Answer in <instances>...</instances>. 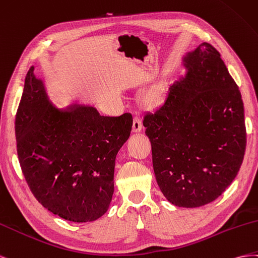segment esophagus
I'll return each mask as SVG.
<instances>
[{"label":"esophagus","mask_w":258,"mask_h":258,"mask_svg":"<svg viewBox=\"0 0 258 258\" xmlns=\"http://www.w3.org/2000/svg\"><path fill=\"white\" fill-rule=\"evenodd\" d=\"M142 128H143V124H142L141 116H139L138 112H135L134 121H133V131L134 132H141Z\"/></svg>","instance_id":"34e87169"}]
</instances>
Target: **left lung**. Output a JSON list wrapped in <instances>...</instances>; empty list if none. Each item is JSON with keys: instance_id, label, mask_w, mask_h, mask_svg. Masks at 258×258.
Segmentation results:
<instances>
[{"instance_id": "8db88e82", "label": "left lung", "mask_w": 258, "mask_h": 258, "mask_svg": "<svg viewBox=\"0 0 258 258\" xmlns=\"http://www.w3.org/2000/svg\"><path fill=\"white\" fill-rule=\"evenodd\" d=\"M186 79L144 114L153 171L171 203L214 201L237 176L246 148L244 107L219 51L204 42L185 58Z\"/></svg>"}]
</instances>
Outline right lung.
<instances>
[{
	"label": "right lung",
	"mask_w": 258,
	"mask_h": 258,
	"mask_svg": "<svg viewBox=\"0 0 258 258\" xmlns=\"http://www.w3.org/2000/svg\"><path fill=\"white\" fill-rule=\"evenodd\" d=\"M133 116H104L93 107H54L29 69L15 117L17 154L31 192L53 214L86 223L107 212L115 156Z\"/></svg>",
	"instance_id": "right-lung-1"
}]
</instances>
